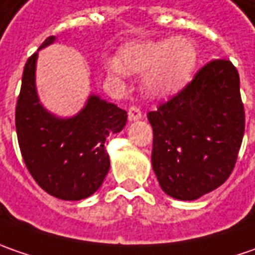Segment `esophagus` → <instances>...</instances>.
<instances>
[{
	"label": "esophagus",
	"instance_id": "esophagus-1",
	"mask_svg": "<svg viewBox=\"0 0 255 255\" xmlns=\"http://www.w3.org/2000/svg\"><path fill=\"white\" fill-rule=\"evenodd\" d=\"M128 118H129L130 122L142 119V112H140V109H139L137 106H130L129 111H128Z\"/></svg>",
	"mask_w": 255,
	"mask_h": 255
}]
</instances>
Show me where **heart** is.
Returning <instances> with one entry per match:
<instances>
[{
  "label": "heart",
  "instance_id": "obj_1",
  "mask_svg": "<svg viewBox=\"0 0 255 255\" xmlns=\"http://www.w3.org/2000/svg\"><path fill=\"white\" fill-rule=\"evenodd\" d=\"M197 58V48L191 39L166 38L125 45L119 52V59H111L108 68L118 75L144 74V92L154 98H166L187 85Z\"/></svg>",
  "mask_w": 255,
  "mask_h": 255
}]
</instances>
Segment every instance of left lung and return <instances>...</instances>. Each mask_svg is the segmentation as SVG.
Masks as SVG:
<instances>
[{
  "instance_id": "8db88e82",
  "label": "left lung",
  "mask_w": 255,
  "mask_h": 255,
  "mask_svg": "<svg viewBox=\"0 0 255 255\" xmlns=\"http://www.w3.org/2000/svg\"><path fill=\"white\" fill-rule=\"evenodd\" d=\"M147 119L152 166L162 190L177 200H196L217 189L234 169L244 136L236 66L227 59L210 61Z\"/></svg>"
}]
</instances>
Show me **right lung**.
<instances>
[{
	"label": "right lung",
	"instance_id": "1",
	"mask_svg": "<svg viewBox=\"0 0 255 255\" xmlns=\"http://www.w3.org/2000/svg\"><path fill=\"white\" fill-rule=\"evenodd\" d=\"M54 41V35L46 38L39 49ZM36 58L38 52L25 64L15 109L19 150L41 189L61 200H82L102 186L111 166L105 142L109 134L122 130L128 115L91 95L78 115L56 118L39 102L35 86Z\"/></svg>",
	"mask_w": 255,
	"mask_h": 255
}]
</instances>
